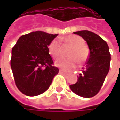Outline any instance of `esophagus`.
Masks as SVG:
<instances>
[{"label": "esophagus", "mask_w": 120, "mask_h": 120, "mask_svg": "<svg viewBox=\"0 0 120 120\" xmlns=\"http://www.w3.org/2000/svg\"><path fill=\"white\" fill-rule=\"evenodd\" d=\"M59 73L60 74H62V75H64V74H67V73L65 71H63V70H59Z\"/></svg>", "instance_id": "1"}]
</instances>
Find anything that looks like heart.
Instances as JSON below:
<instances>
[{
  "instance_id": "1",
  "label": "heart",
  "mask_w": 120,
  "mask_h": 120,
  "mask_svg": "<svg viewBox=\"0 0 120 120\" xmlns=\"http://www.w3.org/2000/svg\"><path fill=\"white\" fill-rule=\"evenodd\" d=\"M67 45L71 47L67 55L68 58H60L55 61V65L65 71L75 68L78 62L83 64L87 61L89 57V50L85 46L84 39L78 35H69L65 38ZM49 53L54 59L58 58L62 52V46L59 39H54L48 46Z\"/></svg>"
}]
</instances>
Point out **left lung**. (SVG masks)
Returning <instances> with one entry per match:
<instances>
[{
    "mask_svg": "<svg viewBox=\"0 0 120 120\" xmlns=\"http://www.w3.org/2000/svg\"><path fill=\"white\" fill-rule=\"evenodd\" d=\"M85 40L90 49L85 67H83L76 83L70 89L77 95L91 98L97 95L108 73L111 56L107 43L99 35L89 30L74 32Z\"/></svg>",
    "mask_w": 120,
    "mask_h": 120,
    "instance_id": "left-lung-1",
    "label": "left lung"
}]
</instances>
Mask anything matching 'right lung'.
<instances>
[{
	"label": "right lung",
	"mask_w": 120,
	"mask_h": 120,
	"mask_svg": "<svg viewBox=\"0 0 120 120\" xmlns=\"http://www.w3.org/2000/svg\"><path fill=\"white\" fill-rule=\"evenodd\" d=\"M57 35L32 32L22 35L12 47L11 67L16 87L23 94L44 93L59 73L48 51L49 44Z\"/></svg>",
	"instance_id": "obj_1"
}]
</instances>
